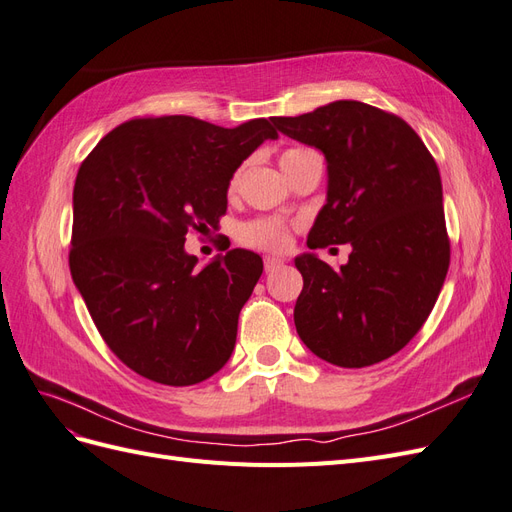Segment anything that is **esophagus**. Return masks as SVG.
<instances>
[{
    "label": "esophagus",
    "instance_id": "esophagus-1",
    "mask_svg": "<svg viewBox=\"0 0 512 512\" xmlns=\"http://www.w3.org/2000/svg\"><path fill=\"white\" fill-rule=\"evenodd\" d=\"M284 265L282 258H275V256H265V271L271 273L275 269H280Z\"/></svg>",
    "mask_w": 512,
    "mask_h": 512
}]
</instances>
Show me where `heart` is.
Segmentation results:
<instances>
[{
	"label": "heart",
	"instance_id": "b5f03b06",
	"mask_svg": "<svg viewBox=\"0 0 512 512\" xmlns=\"http://www.w3.org/2000/svg\"><path fill=\"white\" fill-rule=\"evenodd\" d=\"M309 153H316V151L303 149V147L286 149L282 153V168L309 156ZM239 177H241V173H235L230 177V183H228L230 192L237 190ZM239 241L247 247H256V250L280 252V250H286L288 243H290V226L284 224L282 220H275V218H258V220H252V222H245L239 228Z\"/></svg>",
	"mask_w": 512,
	"mask_h": 512
}]
</instances>
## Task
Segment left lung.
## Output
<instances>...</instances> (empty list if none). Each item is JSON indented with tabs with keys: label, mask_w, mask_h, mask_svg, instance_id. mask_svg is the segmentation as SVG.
<instances>
[{
	"label": "left lung",
	"mask_w": 512,
	"mask_h": 512,
	"mask_svg": "<svg viewBox=\"0 0 512 512\" xmlns=\"http://www.w3.org/2000/svg\"><path fill=\"white\" fill-rule=\"evenodd\" d=\"M271 121L327 158V205L307 247L352 245L339 269L314 254L294 258L297 333L337 367L389 359L421 331L451 265L438 164L404 119L365 102Z\"/></svg>",
	"instance_id": "left-lung-1"
}]
</instances>
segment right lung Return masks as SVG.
Listing matches in <instances>:
<instances>
[{"label": "right lung", "mask_w": 512, "mask_h": 512, "mask_svg": "<svg viewBox=\"0 0 512 512\" xmlns=\"http://www.w3.org/2000/svg\"><path fill=\"white\" fill-rule=\"evenodd\" d=\"M267 138H277L267 119L228 130L147 115L108 132L83 160L70 273L106 346L138 376L190 386L230 359L262 258L230 250L198 269L183 243L220 222L232 173Z\"/></svg>", "instance_id": "obj_1"}]
</instances>
